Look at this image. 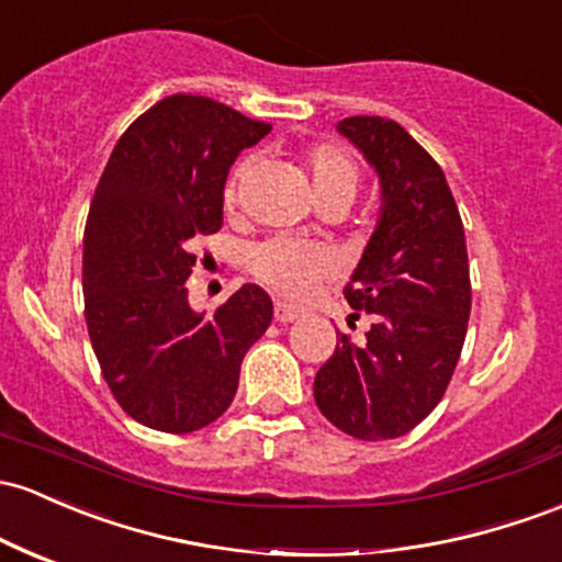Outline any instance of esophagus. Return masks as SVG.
<instances>
[{
  "label": "esophagus",
  "instance_id": "1",
  "mask_svg": "<svg viewBox=\"0 0 562 562\" xmlns=\"http://www.w3.org/2000/svg\"><path fill=\"white\" fill-rule=\"evenodd\" d=\"M301 312L295 310V306L285 304V301H277L274 304V319L277 323H293V319H299Z\"/></svg>",
  "mask_w": 562,
  "mask_h": 562
}]
</instances>
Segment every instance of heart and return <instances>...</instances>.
Listing matches in <instances>:
<instances>
[{
	"instance_id": "obj_1",
	"label": "heart",
	"mask_w": 562,
	"mask_h": 562,
	"mask_svg": "<svg viewBox=\"0 0 562 562\" xmlns=\"http://www.w3.org/2000/svg\"><path fill=\"white\" fill-rule=\"evenodd\" d=\"M301 168L317 200V205L330 200L351 202L360 189V170L347 151L333 144H314L301 151ZM250 176V159H243L226 183V205H237L239 189ZM250 271L258 282L271 288L285 299H304L317 282L333 274V258L317 245L291 243V239H271L252 250Z\"/></svg>"
}]
</instances>
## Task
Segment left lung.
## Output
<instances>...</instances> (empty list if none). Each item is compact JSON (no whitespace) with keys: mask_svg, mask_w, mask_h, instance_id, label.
Wrapping results in <instances>:
<instances>
[{"mask_svg":"<svg viewBox=\"0 0 562 562\" xmlns=\"http://www.w3.org/2000/svg\"><path fill=\"white\" fill-rule=\"evenodd\" d=\"M338 133L379 172L381 213L344 288L371 314L366 341L338 336L314 375L323 416L357 440H394L446 394L472 310L470 263L446 172L384 116H347Z\"/></svg>","mask_w":562,"mask_h":562,"instance_id":"obj_1","label":"left lung"}]
</instances>
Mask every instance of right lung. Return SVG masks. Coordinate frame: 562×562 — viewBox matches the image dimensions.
Wrapping results in <instances>:
<instances>
[{
	"mask_svg": "<svg viewBox=\"0 0 562 562\" xmlns=\"http://www.w3.org/2000/svg\"><path fill=\"white\" fill-rule=\"evenodd\" d=\"M271 131L205 95L162 98L122 133L85 226V319L103 379L127 416L187 435L232 405L243 357L271 323L243 285L213 317L189 306L191 239L224 224L239 151Z\"/></svg>",
	"mask_w": 562,
	"mask_h": 562,
	"instance_id": "1",
	"label": "right lung"
}]
</instances>
